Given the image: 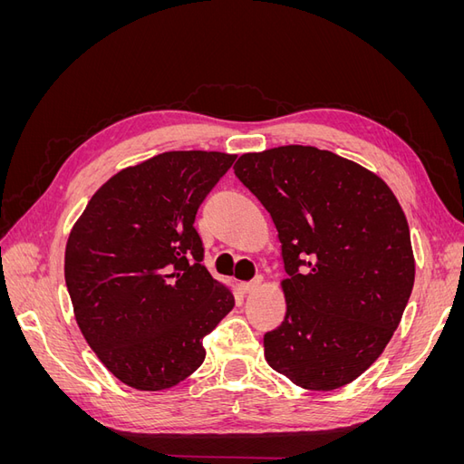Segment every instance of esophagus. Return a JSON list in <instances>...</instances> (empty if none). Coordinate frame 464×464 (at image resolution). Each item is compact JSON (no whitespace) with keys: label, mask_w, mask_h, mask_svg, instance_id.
Returning <instances> with one entry per match:
<instances>
[{"label":"esophagus","mask_w":464,"mask_h":464,"mask_svg":"<svg viewBox=\"0 0 464 464\" xmlns=\"http://www.w3.org/2000/svg\"><path fill=\"white\" fill-rule=\"evenodd\" d=\"M261 285H263V280H261V276H257V278H254V280H249V283H244V285H240V288H242V292H246V294H251V292L259 290V288H261Z\"/></svg>","instance_id":"34e87169"}]
</instances>
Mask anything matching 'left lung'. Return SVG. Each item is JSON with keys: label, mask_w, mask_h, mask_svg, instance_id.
Segmentation results:
<instances>
[{"label": "left lung", "mask_w": 464, "mask_h": 464, "mask_svg": "<svg viewBox=\"0 0 464 464\" xmlns=\"http://www.w3.org/2000/svg\"><path fill=\"white\" fill-rule=\"evenodd\" d=\"M237 179L271 215L288 278L265 360L292 383L333 391L366 372L414 286L409 222L385 181L353 160L286 145L242 154Z\"/></svg>", "instance_id": "8db88e82"}]
</instances>
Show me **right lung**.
<instances>
[{"label":"right lung","instance_id":"add662e5","mask_svg":"<svg viewBox=\"0 0 464 464\" xmlns=\"http://www.w3.org/2000/svg\"><path fill=\"white\" fill-rule=\"evenodd\" d=\"M236 154L170 150L111 176L72 228L65 285L77 325L121 383L162 391L205 360L234 307L210 276L193 222Z\"/></svg>","mask_w":464,"mask_h":464}]
</instances>
